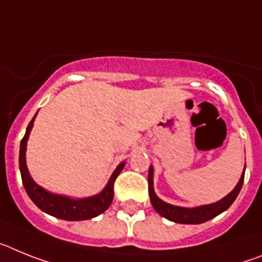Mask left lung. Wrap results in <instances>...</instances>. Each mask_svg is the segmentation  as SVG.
Wrapping results in <instances>:
<instances>
[{"label":"left lung","mask_w":262,"mask_h":262,"mask_svg":"<svg viewBox=\"0 0 262 262\" xmlns=\"http://www.w3.org/2000/svg\"><path fill=\"white\" fill-rule=\"evenodd\" d=\"M244 172L241 175L240 181H238V183L236 185V187L233 188L227 196L223 198L222 200H219V202H216V203L212 204H207V206L186 208V207H178L166 203V202H163V200H161L157 196L153 187V167L150 166L149 175H147L150 202H151V206L154 207V210H156L159 215L166 217V219L171 220V222L179 223V224H200V223H204L207 222V220L213 219L215 216L220 215L222 212L228 210L229 207H231V204L233 203L236 198H237L241 187H243Z\"/></svg>","instance_id":"8db88e82"}]
</instances>
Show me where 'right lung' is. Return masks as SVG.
Masks as SVG:
<instances>
[{
	"label": "right lung",
	"mask_w": 262,
	"mask_h": 262,
	"mask_svg": "<svg viewBox=\"0 0 262 262\" xmlns=\"http://www.w3.org/2000/svg\"><path fill=\"white\" fill-rule=\"evenodd\" d=\"M35 116L33 117L30 124L27 125L26 133L22 138L21 149H19V170H21L22 183H24L27 195L35 203V206L40 208L43 212L55 216L58 219L71 220V222L92 219V217H96L97 215L108 210L111 203H112L113 195H115L113 185H115V181L118 174L124 169L125 162H121L117 166V169L115 170V172L109 179L108 185L105 186V188L100 194L93 195V196L90 198H84V199H72V198L64 196V195L51 194L43 187H40L39 185H36L30 177V174H29V170H27L26 166V145L27 140H29V134H30L31 128L34 125Z\"/></svg>",
	"instance_id": "obj_1"
}]
</instances>
